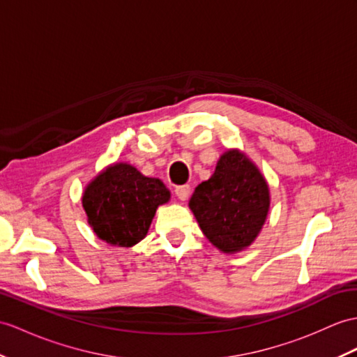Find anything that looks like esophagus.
<instances>
[{
  "instance_id": "esophagus-1",
  "label": "esophagus",
  "mask_w": 357,
  "mask_h": 357,
  "mask_svg": "<svg viewBox=\"0 0 357 357\" xmlns=\"http://www.w3.org/2000/svg\"><path fill=\"white\" fill-rule=\"evenodd\" d=\"M175 195L178 196V199H181V201H187L190 196V185H178L175 188Z\"/></svg>"
}]
</instances>
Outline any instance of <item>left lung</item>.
I'll list each match as a JSON object with an SVG mask.
<instances>
[{
    "label": "left lung",
    "mask_w": 357,
    "mask_h": 357,
    "mask_svg": "<svg viewBox=\"0 0 357 357\" xmlns=\"http://www.w3.org/2000/svg\"><path fill=\"white\" fill-rule=\"evenodd\" d=\"M188 205L206 238L223 252H236L260 233L269 211V188L245 155L228 151Z\"/></svg>",
    "instance_id": "obj_1"
}]
</instances>
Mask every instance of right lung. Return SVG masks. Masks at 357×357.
I'll return each instance as SVG.
<instances>
[{"label":"right lung","mask_w":357,"mask_h":357,"mask_svg":"<svg viewBox=\"0 0 357 357\" xmlns=\"http://www.w3.org/2000/svg\"><path fill=\"white\" fill-rule=\"evenodd\" d=\"M170 192L160 179L147 178L129 164H114L86 187L82 204L94 233L114 246L129 248L147 234Z\"/></svg>","instance_id":"obj_1"}]
</instances>
